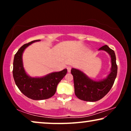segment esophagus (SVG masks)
<instances>
[{"label": "esophagus", "mask_w": 131, "mask_h": 131, "mask_svg": "<svg viewBox=\"0 0 131 131\" xmlns=\"http://www.w3.org/2000/svg\"><path fill=\"white\" fill-rule=\"evenodd\" d=\"M67 71H68V72L69 73H70L71 71V66H68L67 67Z\"/></svg>", "instance_id": "obj_1"}]
</instances>
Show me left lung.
Wrapping results in <instances>:
<instances>
[{
  "instance_id": "1",
  "label": "left lung",
  "mask_w": 131,
  "mask_h": 131,
  "mask_svg": "<svg viewBox=\"0 0 131 131\" xmlns=\"http://www.w3.org/2000/svg\"><path fill=\"white\" fill-rule=\"evenodd\" d=\"M99 50L107 52L111 57V72L105 79L94 81L79 70L72 69L71 70L74 80L75 95L83 101L94 102L103 98L110 91L117 76V66L114 51L107 45L102 46Z\"/></svg>"
}]
</instances>
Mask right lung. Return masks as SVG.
Masks as SVG:
<instances>
[{"label": "right lung", "instance_id": "obj_1", "mask_svg": "<svg viewBox=\"0 0 131 131\" xmlns=\"http://www.w3.org/2000/svg\"><path fill=\"white\" fill-rule=\"evenodd\" d=\"M40 40L31 41L24 44L18 49L14 56L13 77L16 85L24 95L34 100H46L55 94L58 84L67 73L64 69L59 72L50 73L43 78H31L26 74L23 65L22 55L24 49L32 43Z\"/></svg>", "mask_w": 131, "mask_h": 131}]
</instances>
